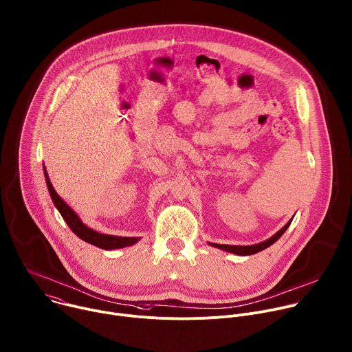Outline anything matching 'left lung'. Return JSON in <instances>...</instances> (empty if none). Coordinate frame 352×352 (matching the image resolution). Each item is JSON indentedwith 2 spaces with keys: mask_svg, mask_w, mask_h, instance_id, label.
<instances>
[{
  "mask_svg": "<svg viewBox=\"0 0 352 352\" xmlns=\"http://www.w3.org/2000/svg\"><path fill=\"white\" fill-rule=\"evenodd\" d=\"M292 221H293V218H292L282 229H279L274 236H271L270 239H267V241H264V242H261V243H257V245L235 246V245H218V243H210V242H208V245L212 246V248L221 249V250H223V252L233 253V254H236V256H252V254H256V253H258V252H263V250H265L267 248H270L271 245H274V243L283 235V233L286 232V229L289 228V225L292 223Z\"/></svg>",
  "mask_w": 352,
  "mask_h": 352,
  "instance_id": "left-lung-1",
  "label": "left lung"
}]
</instances>
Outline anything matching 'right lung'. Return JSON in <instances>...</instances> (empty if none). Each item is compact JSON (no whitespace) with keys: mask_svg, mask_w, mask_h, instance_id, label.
I'll return each mask as SVG.
<instances>
[{"mask_svg":"<svg viewBox=\"0 0 352 352\" xmlns=\"http://www.w3.org/2000/svg\"><path fill=\"white\" fill-rule=\"evenodd\" d=\"M44 175H45V182L51 195V199L55 204V207L58 208V211L60 212L62 218L65 219V222L69 225V228L73 230V233L76 236H78L81 241L91 243L99 249L103 250H114V249H123V248H129L135 245L137 242L141 241V238H130V236H114V235H106V233H99L94 229H91L89 226H87L81 218L76 214V211L56 193V190L54 189L47 168L44 166Z\"/></svg>","mask_w":352,"mask_h":352,"instance_id":"add662e5","label":"right lung"}]
</instances>
